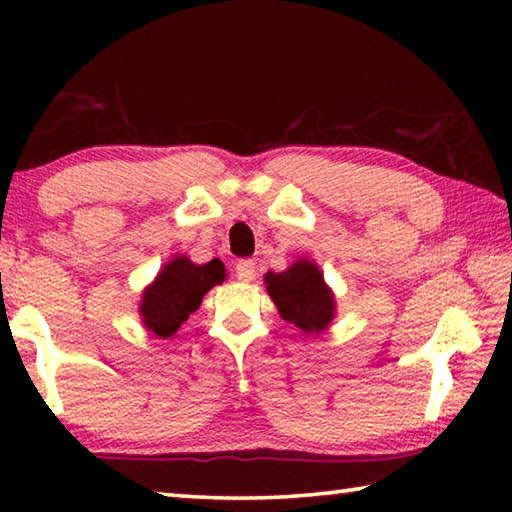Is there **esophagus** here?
Instances as JSON below:
<instances>
[{"label": "esophagus", "instance_id": "obj_1", "mask_svg": "<svg viewBox=\"0 0 512 512\" xmlns=\"http://www.w3.org/2000/svg\"><path fill=\"white\" fill-rule=\"evenodd\" d=\"M235 273L241 282H253L255 275H257V266L253 259H239L237 266H235Z\"/></svg>", "mask_w": 512, "mask_h": 512}]
</instances>
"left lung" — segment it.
<instances>
[{
  "label": "left lung",
  "mask_w": 512,
  "mask_h": 512,
  "mask_svg": "<svg viewBox=\"0 0 512 512\" xmlns=\"http://www.w3.org/2000/svg\"><path fill=\"white\" fill-rule=\"evenodd\" d=\"M264 282L280 316L305 334L325 332L334 320V293L325 284L318 266L309 259L300 257L282 273L268 271Z\"/></svg>",
  "instance_id": "obj_1"
}]
</instances>
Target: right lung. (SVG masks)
Here are the masks:
<instances>
[{
	"label": "right lung",
	"mask_w": 512,
	"mask_h": 512,
	"mask_svg": "<svg viewBox=\"0 0 512 512\" xmlns=\"http://www.w3.org/2000/svg\"><path fill=\"white\" fill-rule=\"evenodd\" d=\"M223 280L225 266L221 259L194 264L185 255L173 257L142 293V323L155 336L167 339V336L178 332V327L185 323L189 314H194L201 307L205 293Z\"/></svg>",
	"instance_id": "add662e5"
}]
</instances>
